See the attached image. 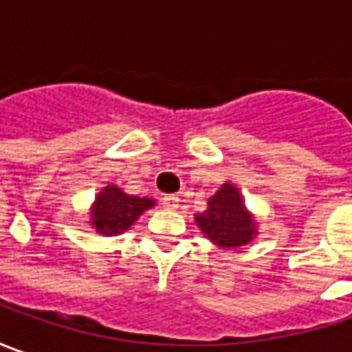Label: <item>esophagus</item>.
<instances>
[{
	"label": "esophagus",
	"instance_id": "esophagus-1",
	"mask_svg": "<svg viewBox=\"0 0 352 352\" xmlns=\"http://www.w3.org/2000/svg\"><path fill=\"white\" fill-rule=\"evenodd\" d=\"M164 206L165 208H169V210L179 208V197H177V195H167V197H164Z\"/></svg>",
	"mask_w": 352,
	"mask_h": 352
}]
</instances>
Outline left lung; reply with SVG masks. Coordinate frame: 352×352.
<instances>
[{
    "label": "left lung",
    "mask_w": 352,
    "mask_h": 352,
    "mask_svg": "<svg viewBox=\"0 0 352 352\" xmlns=\"http://www.w3.org/2000/svg\"><path fill=\"white\" fill-rule=\"evenodd\" d=\"M204 237L222 249L243 248L259 234V222L249 212L239 188L226 181L208 199L206 210L195 214Z\"/></svg>",
    "instance_id": "obj_1"
}]
</instances>
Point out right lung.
Returning <instances> with one entry per match:
<instances>
[{"mask_svg": "<svg viewBox=\"0 0 352 352\" xmlns=\"http://www.w3.org/2000/svg\"><path fill=\"white\" fill-rule=\"evenodd\" d=\"M155 206L150 197H134L109 183L95 197L89 210V224L101 236H118L130 230L146 210Z\"/></svg>", "mask_w": 352, "mask_h": 352, "instance_id": "add662e5", "label": "right lung"}]
</instances>
